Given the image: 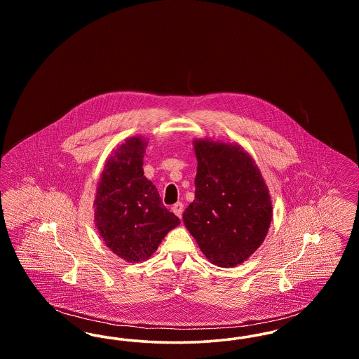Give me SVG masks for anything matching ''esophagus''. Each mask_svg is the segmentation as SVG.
Instances as JSON below:
<instances>
[{
  "instance_id": "esophagus-1",
  "label": "esophagus",
  "mask_w": 359,
  "mask_h": 359,
  "mask_svg": "<svg viewBox=\"0 0 359 359\" xmlns=\"http://www.w3.org/2000/svg\"><path fill=\"white\" fill-rule=\"evenodd\" d=\"M183 210H184V205H183V203H180V202H177L176 205H173V207H172V211H173L179 218H182Z\"/></svg>"
}]
</instances>
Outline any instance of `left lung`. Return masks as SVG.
I'll return each mask as SVG.
<instances>
[{
  "label": "left lung",
  "instance_id": "left-lung-1",
  "mask_svg": "<svg viewBox=\"0 0 359 359\" xmlns=\"http://www.w3.org/2000/svg\"><path fill=\"white\" fill-rule=\"evenodd\" d=\"M195 199L183 222L205 258L234 268L262 245L273 208L255 158L239 144L195 138Z\"/></svg>",
  "mask_w": 359,
  "mask_h": 359
}]
</instances>
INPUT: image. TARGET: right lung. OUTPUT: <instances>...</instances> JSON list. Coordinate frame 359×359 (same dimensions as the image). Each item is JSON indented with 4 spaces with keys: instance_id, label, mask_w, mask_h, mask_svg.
<instances>
[{
    "instance_id": "right-lung-1",
    "label": "right lung",
    "mask_w": 359,
    "mask_h": 359,
    "mask_svg": "<svg viewBox=\"0 0 359 359\" xmlns=\"http://www.w3.org/2000/svg\"><path fill=\"white\" fill-rule=\"evenodd\" d=\"M148 140L128 137L104 163L94 199V219L104 245L126 262L145 261L180 224L144 176Z\"/></svg>"
}]
</instances>
